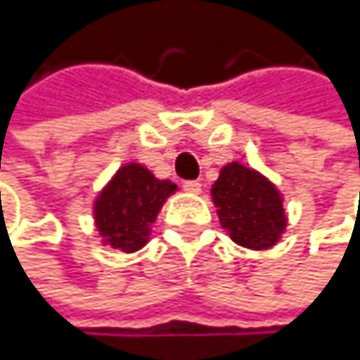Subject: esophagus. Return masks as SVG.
<instances>
[{"label": "esophagus", "instance_id": "1", "mask_svg": "<svg viewBox=\"0 0 360 360\" xmlns=\"http://www.w3.org/2000/svg\"><path fill=\"white\" fill-rule=\"evenodd\" d=\"M184 190H186L188 194H198V192H200V184H198V181H186V184H184Z\"/></svg>", "mask_w": 360, "mask_h": 360}]
</instances>
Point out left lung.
<instances>
[{"instance_id": "1", "label": "left lung", "mask_w": 360, "mask_h": 360, "mask_svg": "<svg viewBox=\"0 0 360 360\" xmlns=\"http://www.w3.org/2000/svg\"><path fill=\"white\" fill-rule=\"evenodd\" d=\"M222 229L235 244L252 250L272 248L287 226L283 196L264 174L231 162L212 188Z\"/></svg>"}]
</instances>
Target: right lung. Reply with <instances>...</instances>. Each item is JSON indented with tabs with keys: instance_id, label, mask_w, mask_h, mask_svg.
<instances>
[{
	"instance_id": "1",
	"label": "right lung",
	"mask_w": 360,
	"mask_h": 360,
	"mask_svg": "<svg viewBox=\"0 0 360 360\" xmlns=\"http://www.w3.org/2000/svg\"><path fill=\"white\" fill-rule=\"evenodd\" d=\"M176 190L140 164L118 168L112 181L94 200V222L103 244L122 252L140 250L150 235L162 205Z\"/></svg>"
}]
</instances>
